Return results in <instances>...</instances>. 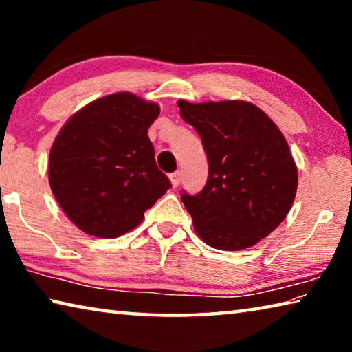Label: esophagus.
Segmentation results:
<instances>
[{
    "instance_id": "34e87169",
    "label": "esophagus",
    "mask_w": 352,
    "mask_h": 352,
    "mask_svg": "<svg viewBox=\"0 0 352 352\" xmlns=\"http://www.w3.org/2000/svg\"><path fill=\"white\" fill-rule=\"evenodd\" d=\"M169 178H170L172 186L177 188L178 184H180V180H182V172H180V170H177V172H174V174H170V175H169Z\"/></svg>"
}]
</instances>
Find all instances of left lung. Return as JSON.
I'll list each match as a JSON object with an SVG mask.
<instances>
[{"label": "left lung", "instance_id": "1", "mask_svg": "<svg viewBox=\"0 0 352 352\" xmlns=\"http://www.w3.org/2000/svg\"><path fill=\"white\" fill-rule=\"evenodd\" d=\"M177 104L208 157L205 188L182 194L195 231L217 250L253 247L294 205L298 170L287 141L264 111L245 100Z\"/></svg>", "mask_w": 352, "mask_h": 352}]
</instances>
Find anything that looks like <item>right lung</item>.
Listing matches in <instances>:
<instances>
[{
  "instance_id": "1",
  "label": "right lung",
  "mask_w": 352,
  "mask_h": 352,
  "mask_svg": "<svg viewBox=\"0 0 352 352\" xmlns=\"http://www.w3.org/2000/svg\"><path fill=\"white\" fill-rule=\"evenodd\" d=\"M155 102L132 93L93 100L68 119L50 153V184L77 228L113 239L133 230L166 190L147 130Z\"/></svg>"
}]
</instances>
